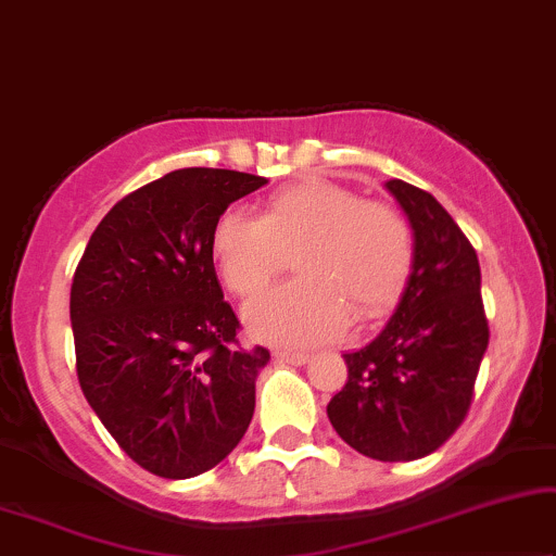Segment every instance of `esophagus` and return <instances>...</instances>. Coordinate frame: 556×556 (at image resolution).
<instances>
[{
	"instance_id": "34e87169",
	"label": "esophagus",
	"mask_w": 556,
	"mask_h": 556,
	"mask_svg": "<svg viewBox=\"0 0 556 556\" xmlns=\"http://www.w3.org/2000/svg\"><path fill=\"white\" fill-rule=\"evenodd\" d=\"M274 358H277L279 364L305 366L307 361H309V353H302V351H287V348H279V351H274Z\"/></svg>"
}]
</instances>
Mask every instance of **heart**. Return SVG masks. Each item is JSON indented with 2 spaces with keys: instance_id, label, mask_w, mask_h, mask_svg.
<instances>
[{
  "instance_id": "1",
  "label": "heart",
  "mask_w": 556,
  "mask_h": 556,
  "mask_svg": "<svg viewBox=\"0 0 556 556\" xmlns=\"http://www.w3.org/2000/svg\"><path fill=\"white\" fill-rule=\"evenodd\" d=\"M294 249L302 277L251 302L247 320L258 338L305 345L340 336L351 313L371 320L394 305L412 271L414 233L389 203L307 177L266 198L258 218L226 211L211 236L220 279L239 298L262 292Z\"/></svg>"
}]
</instances>
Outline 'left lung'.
<instances>
[{"instance_id": "left-lung-1", "label": "left lung", "mask_w": 556, "mask_h": 556, "mask_svg": "<svg viewBox=\"0 0 556 556\" xmlns=\"http://www.w3.org/2000/svg\"><path fill=\"white\" fill-rule=\"evenodd\" d=\"M387 190L414 233L409 282L387 328L343 355L348 381L328 417L361 455L406 463L445 445L468 417L491 332L478 254L460 226L427 190L404 180Z\"/></svg>"}]
</instances>
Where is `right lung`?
<instances>
[{"instance_id": "add662e5", "label": "right lung", "mask_w": 556, "mask_h": 556, "mask_svg": "<svg viewBox=\"0 0 556 556\" xmlns=\"http://www.w3.org/2000/svg\"><path fill=\"white\" fill-rule=\"evenodd\" d=\"M262 185L236 169L167 173L103 216L73 274L80 389L118 447L160 478L216 468L254 417L269 351L239 348L211 236Z\"/></svg>"}]
</instances>
